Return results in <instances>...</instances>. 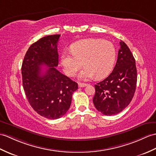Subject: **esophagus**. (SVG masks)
<instances>
[{"label":"esophagus","instance_id":"obj_1","mask_svg":"<svg viewBox=\"0 0 156 156\" xmlns=\"http://www.w3.org/2000/svg\"><path fill=\"white\" fill-rule=\"evenodd\" d=\"M88 85V84H85V83H78V87L79 88H83Z\"/></svg>","mask_w":156,"mask_h":156}]
</instances>
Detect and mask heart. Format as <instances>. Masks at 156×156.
<instances>
[{
	"mask_svg": "<svg viewBox=\"0 0 156 156\" xmlns=\"http://www.w3.org/2000/svg\"><path fill=\"white\" fill-rule=\"evenodd\" d=\"M116 50L110 41L102 39H87L79 41L72 46V51H64L61 56V64L68 76H74L77 72L85 66L79 74L83 80L95 76L101 79L107 76L113 69Z\"/></svg>",
	"mask_w": 156,
	"mask_h": 156,
	"instance_id": "b5f03b06",
	"label": "heart"
}]
</instances>
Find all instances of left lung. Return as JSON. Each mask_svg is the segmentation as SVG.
I'll use <instances>...</instances> for the list:
<instances>
[{"label":"left lung","mask_w":156,"mask_h":156,"mask_svg":"<svg viewBox=\"0 0 156 156\" xmlns=\"http://www.w3.org/2000/svg\"><path fill=\"white\" fill-rule=\"evenodd\" d=\"M118 60L112 73L95 86L93 103L105 115H115L127 107L134 96L137 83L136 60L124 42H119Z\"/></svg>","instance_id":"left-lung-1"}]
</instances>
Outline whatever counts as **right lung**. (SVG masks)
Returning <instances> with one entry per match:
<instances>
[{
  "label": "right lung",
  "instance_id": "obj_1",
  "mask_svg": "<svg viewBox=\"0 0 156 156\" xmlns=\"http://www.w3.org/2000/svg\"><path fill=\"white\" fill-rule=\"evenodd\" d=\"M60 34L49 35L39 39L28 49L22 64L23 85L27 100L37 113L46 118L55 119L66 113L72 94L78 84L62 74L58 65L57 44ZM48 67L44 73L40 67Z\"/></svg>",
  "mask_w": 156,
  "mask_h": 156
}]
</instances>
